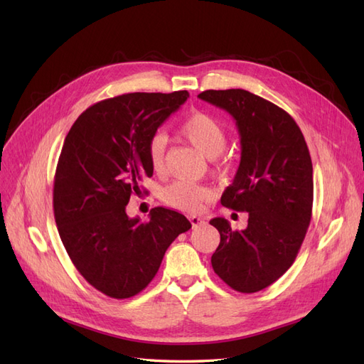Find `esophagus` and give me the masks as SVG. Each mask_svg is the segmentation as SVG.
Returning a JSON list of instances; mask_svg holds the SVG:
<instances>
[{"label": "esophagus", "mask_w": 364, "mask_h": 364, "mask_svg": "<svg viewBox=\"0 0 364 364\" xmlns=\"http://www.w3.org/2000/svg\"><path fill=\"white\" fill-rule=\"evenodd\" d=\"M190 222H191L193 228H197V226L203 225V223H205V220H203L202 217H199V215H190Z\"/></svg>", "instance_id": "esophagus-1"}]
</instances>
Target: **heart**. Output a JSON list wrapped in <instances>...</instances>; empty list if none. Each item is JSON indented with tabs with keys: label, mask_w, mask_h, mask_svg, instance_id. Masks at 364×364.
Listing matches in <instances>:
<instances>
[{
	"label": "heart",
	"mask_w": 364,
	"mask_h": 364,
	"mask_svg": "<svg viewBox=\"0 0 364 364\" xmlns=\"http://www.w3.org/2000/svg\"><path fill=\"white\" fill-rule=\"evenodd\" d=\"M181 135L193 144L206 158H217L226 147L228 134L225 126L211 115L196 112L186 118L181 126ZM165 146L167 138L162 134L153 135L147 146V156L155 173L164 170ZM209 190L203 185H196L183 181H176L165 186L162 200L182 211H197L205 200L209 199Z\"/></svg>",
	"instance_id": "b5f03b06"
}]
</instances>
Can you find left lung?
<instances>
[{"label":"left lung","mask_w":364,"mask_h":364,"mask_svg":"<svg viewBox=\"0 0 364 364\" xmlns=\"http://www.w3.org/2000/svg\"><path fill=\"white\" fill-rule=\"evenodd\" d=\"M197 97L235 119L241 159L222 205L249 214L243 230L230 228L223 217L209 222L220 232L213 269L230 289L255 293L290 269L310 226V151L296 121L255 94L209 90Z\"/></svg>","instance_id":"1"}]
</instances>
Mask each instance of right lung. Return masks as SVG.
<instances>
[{
  "label": "right lung",
  "instance_id": "add662e5",
  "mask_svg": "<svg viewBox=\"0 0 364 364\" xmlns=\"http://www.w3.org/2000/svg\"><path fill=\"white\" fill-rule=\"evenodd\" d=\"M190 94L134 92L98 102L75 119L54 176L53 208L62 243L82 277L114 299L144 290L165 250L191 223L167 208L150 220L130 218L126 205L151 178L150 138Z\"/></svg>",
  "mask_w": 364,
  "mask_h": 364
}]
</instances>
